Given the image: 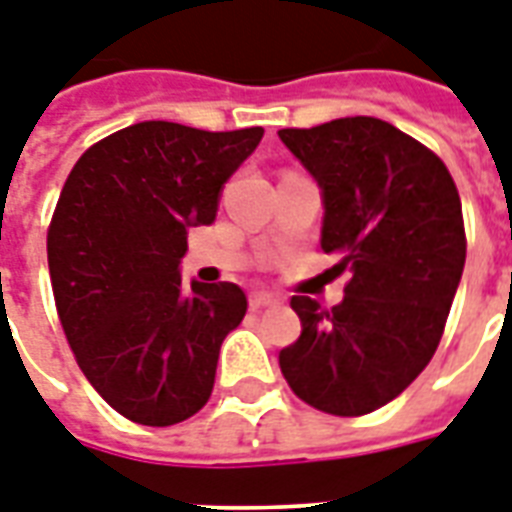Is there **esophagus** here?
Returning <instances> with one entry per match:
<instances>
[{"instance_id":"34e87169","label":"esophagus","mask_w":512,"mask_h":512,"mask_svg":"<svg viewBox=\"0 0 512 512\" xmlns=\"http://www.w3.org/2000/svg\"><path fill=\"white\" fill-rule=\"evenodd\" d=\"M249 306L255 308H271V306H279V295H273V292H252L249 295Z\"/></svg>"}]
</instances>
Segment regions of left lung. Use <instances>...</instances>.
<instances>
[{
    "label": "left lung",
    "instance_id": "obj_1",
    "mask_svg": "<svg viewBox=\"0 0 512 512\" xmlns=\"http://www.w3.org/2000/svg\"><path fill=\"white\" fill-rule=\"evenodd\" d=\"M322 190V249L349 271L330 311L295 295L300 338L279 351L295 395L362 416L395 400L438 349L464 271L462 201L435 152L378 117L282 128Z\"/></svg>",
    "mask_w": 512,
    "mask_h": 512
}]
</instances>
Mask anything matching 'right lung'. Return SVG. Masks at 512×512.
I'll return each instance as SVG.
<instances>
[{
  "mask_svg": "<svg viewBox=\"0 0 512 512\" xmlns=\"http://www.w3.org/2000/svg\"><path fill=\"white\" fill-rule=\"evenodd\" d=\"M263 128L144 120L74 163L48 230L66 341L120 416L169 427L212 395L220 346L247 314L239 284H182L187 230L212 225L222 187Z\"/></svg>",
  "mask_w": 512,
  "mask_h": 512,
  "instance_id": "obj_1",
  "label": "right lung"
}]
</instances>
